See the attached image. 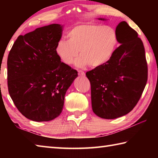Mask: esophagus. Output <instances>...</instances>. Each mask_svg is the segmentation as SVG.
Here are the masks:
<instances>
[{"instance_id":"1","label":"esophagus","mask_w":158,"mask_h":158,"mask_svg":"<svg viewBox=\"0 0 158 158\" xmlns=\"http://www.w3.org/2000/svg\"><path fill=\"white\" fill-rule=\"evenodd\" d=\"M78 74H79V75H81V76H84L85 75L84 72H83L81 70H78Z\"/></svg>"}]
</instances>
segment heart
Segmentation results:
<instances>
[{"instance_id": "b5f03b06", "label": "heart", "mask_w": 158, "mask_h": 158, "mask_svg": "<svg viewBox=\"0 0 158 158\" xmlns=\"http://www.w3.org/2000/svg\"><path fill=\"white\" fill-rule=\"evenodd\" d=\"M68 40L57 43L56 52L63 63L71 64L79 55L77 65L100 68L111 59L118 43L116 31L110 26L97 23H82L68 33Z\"/></svg>"}]
</instances>
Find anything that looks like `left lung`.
<instances>
[{"label": "left lung", "mask_w": 158, "mask_h": 158, "mask_svg": "<svg viewBox=\"0 0 158 158\" xmlns=\"http://www.w3.org/2000/svg\"><path fill=\"white\" fill-rule=\"evenodd\" d=\"M104 20V19H99ZM117 47L105 65L88 71L92 109L102 118L114 119L134 109L148 79V65L143 42L125 21L116 28Z\"/></svg>", "instance_id": "1"}]
</instances>
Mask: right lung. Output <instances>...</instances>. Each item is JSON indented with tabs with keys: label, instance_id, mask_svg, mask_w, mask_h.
<instances>
[{
	"label": "right lung",
	"instance_id": "1",
	"mask_svg": "<svg viewBox=\"0 0 158 158\" xmlns=\"http://www.w3.org/2000/svg\"><path fill=\"white\" fill-rule=\"evenodd\" d=\"M62 26L53 23L19 35L7 58V86L20 113L31 121H49L62 112L67 90L78 73L56 52Z\"/></svg>",
	"mask_w": 158,
	"mask_h": 158
}]
</instances>
